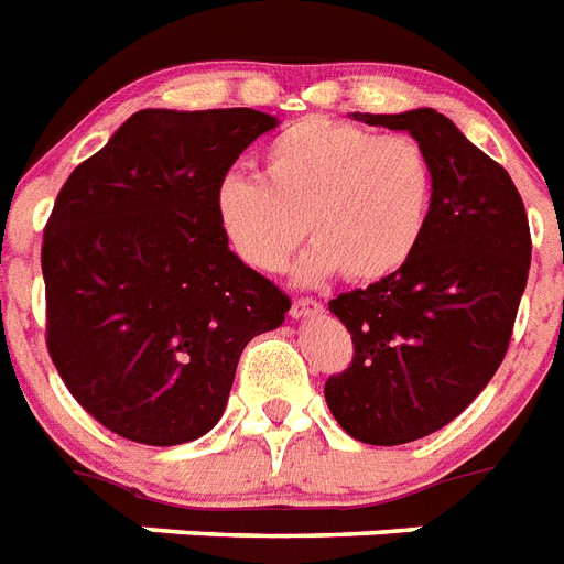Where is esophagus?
<instances>
[{
	"label": "esophagus",
	"mask_w": 564,
	"mask_h": 564,
	"mask_svg": "<svg viewBox=\"0 0 564 564\" xmlns=\"http://www.w3.org/2000/svg\"><path fill=\"white\" fill-rule=\"evenodd\" d=\"M319 311H323V305L317 303V300H294V305H291V317L294 319H308V317H317Z\"/></svg>",
	"instance_id": "esophagus-1"
}]
</instances>
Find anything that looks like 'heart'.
<instances>
[{"label":"heart","mask_w":564,"mask_h":564,"mask_svg":"<svg viewBox=\"0 0 564 564\" xmlns=\"http://www.w3.org/2000/svg\"><path fill=\"white\" fill-rule=\"evenodd\" d=\"M264 177L227 174L215 186V220L247 268L276 273L305 236L300 285L344 270L355 282L399 273L425 238L434 165L413 137L337 119H303L261 154Z\"/></svg>","instance_id":"b5f03b06"}]
</instances>
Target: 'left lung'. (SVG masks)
Masks as SVG:
<instances>
[{"label":"left lung","mask_w":564,"mask_h":564,"mask_svg":"<svg viewBox=\"0 0 564 564\" xmlns=\"http://www.w3.org/2000/svg\"><path fill=\"white\" fill-rule=\"evenodd\" d=\"M352 119L404 130L434 165V209L413 259L328 303L355 344L352 367L326 381L332 416L360 443L402 445L448 425L492 381L533 245L510 174L443 112Z\"/></svg>","instance_id":"left-lung-1"}]
</instances>
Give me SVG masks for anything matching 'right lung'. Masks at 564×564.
<instances>
[{"label":"right lung","mask_w":564,"mask_h":564,"mask_svg":"<svg viewBox=\"0 0 564 564\" xmlns=\"http://www.w3.org/2000/svg\"><path fill=\"white\" fill-rule=\"evenodd\" d=\"M276 116L139 110L63 183L43 232L46 344L89 416L142 445L218 425L245 346L291 308L215 220V186Z\"/></svg>","instance_id":"right-lung-1"}]
</instances>
